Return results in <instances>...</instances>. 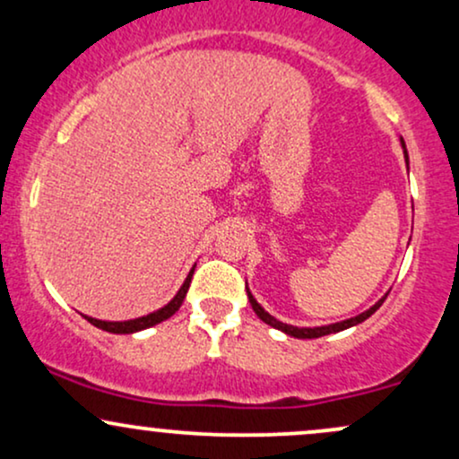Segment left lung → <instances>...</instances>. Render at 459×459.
<instances>
[{
    "label": "left lung",
    "mask_w": 459,
    "mask_h": 459,
    "mask_svg": "<svg viewBox=\"0 0 459 459\" xmlns=\"http://www.w3.org/2000/svg\"><path fill=\"white\" fill-rule=\"evenodd\" d=\"M402 146H403V155H405V161H408V151H405V144H403V140H402ZM386 296H388V293H386ZM386 296H384L382 299H377V302L373 304L371 308L365 310V313L356 315V317H350V319H345V321H336V324H330V325H319V328H298V325H289V324H282V321H278L276 317H272V315L267 313V310L263 308L259 302H256L255 296H252V293H250V289H247V299H250V307H252V310H255L256 315H259V319L265 321V324H267V325H272V328H276V330L284 332V334H289V336H296V339H319V336L332 334V332H341V330H347V328H351V325H358V324H362V321L371 317V315L376 313V310L382 307V302H384V299H386Z\"/></svg>",
    "instance_id": "8db88e82"
}]
</instances>
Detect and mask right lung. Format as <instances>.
<instances>
[{
  "label": "right lung",
  "mask_w": 459,
  "mask_h": 459,
  "mask_svg": "<svg viewBox=\"0 0 459 459\" xmlns=\"http://www.w3.org/2000/svg\"><path fill=\"white\" fill-rule=\"evenodd\" d=\"M196 267V265H194ZM194 267L192 272L187 273L186 282L181 284V289L177 291V296L170 299V302L166 304V307L155 310V313H149L144 315V317H138V319H129V321H101V319H94V317H86L91 321L92 325H97V328H101L105 332H114V334H134V332H140V330H146L151 328V325L155 324H161V321H166L168 317H172V315L177 313L178 308H181L183 299L187 296V289H189V282H192V273H194Z\"/></svg>",
  "instance_id": "add662e5"
}]
</instances>
